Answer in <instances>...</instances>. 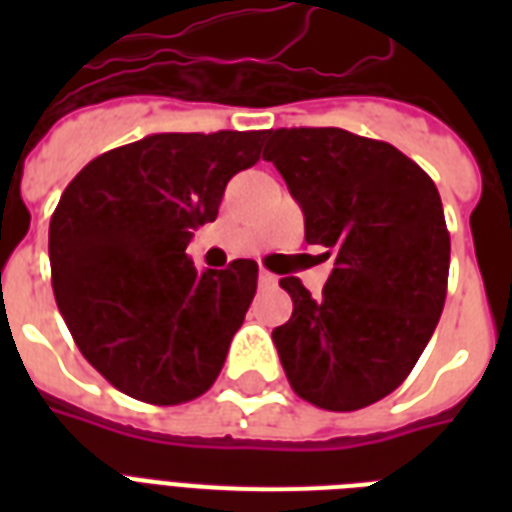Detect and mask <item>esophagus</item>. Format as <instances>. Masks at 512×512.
I'll return each instance as SVG.
<instances>
[{
  "label": "esophagus",
  "mask_w": 512,
  "mask_h": 512,
  "mask_svg": "<svg viewBox=\"0 0 512 512\" xmlns=\"http://www.w3.org/2000/svg\"><path fill=\"white\" fill-rule=\"evenodd\" d=\"M257 281H260V287H263V289H271V287H276V281H279V279H276L271 271H265V268H263V271L257 273Z\"/></svg>",
  "instance_id": "esophagus-1"
}]
</instances>
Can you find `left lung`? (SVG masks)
<instances>
[{
    "instance_id": "1",
    "label": "left lung",
    "mask_w": 512,
    "mask_h": 512,
    "mask_svg": "<svg viewBox=\"0 0 512 512\" xmlns=\"http://www.w3.org/2000/svg\"><path fill=\"white\" fill-rule=\"evenodd\" d=\"M268 135V162L303 207L305 241L335 260L316 300L295 276L279 281L295 305L292 319L273 329L281 366L305 401L329 412L364 409L409 377L444 311L441 196L382 140L337 127Z\"/></svg>"
}]
</instances>
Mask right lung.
<instances>
[{
	"mask_svg": "<svg viewBox=\"0 0 512 512\" xmlns=\"http://www.w3.org/2000/svg\"><path fill=\"white\" fill-rule=\"evenodd\" d=\"M265 130L164 132L92 159L50 220L52 289L82 356L146 404L199 398L223 369L257 289L255 260L193 268V231Z\"/></svg>",
	"mask_w": 512,
	"mask_h": 512,
	"instance_id": "add662e5",
	"label": "right lung"
}]
</instances>
